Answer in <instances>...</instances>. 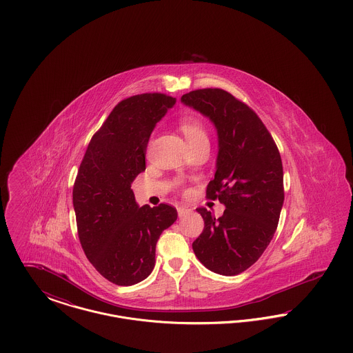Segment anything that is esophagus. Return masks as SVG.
<instances>
[{
  "instance_id": "34e87169",
  "label": "esophagus",
  "mask_w": 353,
  "mask_h": 353,
  "mask_svg": "<svg viewBox=\"0 0 353 353\" xmlns=\"http://www.w3.org/2000/svg\"><path fill=\"white\" fill-rule=\"evenodd\" d=\"M177 212H179V217L181 219V217H184L185 214L188 213V209H186V208H183V206H180V208H177Z\"/></svg>"
}]
</instances>
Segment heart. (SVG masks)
Here are the masks:
<instances>
[{"label":"heart","instance_id":"b5f03b06","mask_svg":"<svg viewBox=\"0 0 353 353\" xmlns=\"http://www.w3.org/2000/svg\"><path fill=\"white\" fill-rule=\"evenodd\" d=\"M181 131L184 134L185 139L189 144V147L196 145L197 143L208 140L206 131L199 119L186 118L181 121Z\"/></svg>","mask_w":353,"mask_h":353}]
</instances>
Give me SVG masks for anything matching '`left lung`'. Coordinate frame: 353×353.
<instances>
[{"label": "left lung", "instance_id": "left-lung-1", "mask_svg": "<svg viewBox=\"0 0 353 353\" xmlns=\"http://www.w3.org/2000/svg\"><path fill=\"white\" fill-rule=\"evenodd\" d=\"M181 103L217 131L216 173L206 196L226 208L219 219L197 209L205 226L192 248L206 269L236 275L259 259L276 230L285 201L281 154L262 120L232 94L203 88L185 94Z\"/></svg>", "mask_w": 353, "mask_h": 353}]
</instances>
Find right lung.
Instances as JSON below:
<instances>
[{
	"instance_id": "1",
	"label": "right lung",
	"mask_w": 353,
	"mask_h": 353,
	"mask_svg": "<svg viewBox=\"0 0 353 353\" xmlns=\"http://www.w3.org/2000/svg\"><path fill=\"white\" fill-rule=\"evenodd\" d=\"M174 103L164 94L120 101L92 136L78 170L72 203L79 241L92 266L115 285L148 278L157 239L177 219L167 203L140 208L131 189L145 170L152 131Z\"/></svg>"
}]
</instances>
